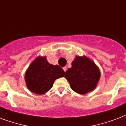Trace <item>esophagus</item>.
I'll use <instances>...</instances> for the list:
<instances>
[{"mask_svg":"<svg viewBox=\"0 0 126 126\" xmlns=\"http://www.w3.org/2000/svg\"><path fill=\"white\" fill-rule=\"evenodd\" d=\"M63 70H64V71L65 72H66V71H67V67H63Z\"/></svg>","mask_w":126,"mask_h":126,"instance_id":"1","label":"esophagus"}]
</instances>
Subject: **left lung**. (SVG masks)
<instances>
[{
  "instance_id": "1",
  "label": "left lung",
  "mask_w": 126,
  "mask_h": 126,
  "mask_svg": "<svg viewBox=\"0 0 126 126\" xmlns=\"http://www.w3.org/2000/svg\"><path fill=\"white\" fill-rule=\"evenodd\" d=\"M72 67L65 72V77L71 89L76 93L84 95L93 91L100 79L97 66L85 56H76Z\"/></svg>"
}]
</instances>
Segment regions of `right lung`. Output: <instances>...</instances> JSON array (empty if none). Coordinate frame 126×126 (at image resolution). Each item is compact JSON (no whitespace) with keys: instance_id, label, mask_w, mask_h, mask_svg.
<instances>
[{"instance_id":"obj_1","label":"right lung","mask_w":126,"mask_h":126,"mask_svg":"<svg viewBox=\"0 0 126 126\" xmlns=\"http://www.w3.org/2000/svg\"><path fill=\"white\" fill-rule=\"evenodd\" d=\"M65 76V71L59 65L47 61L46 57H38L31 64L25 73L27 88L38 95L45 94L53 87L57 79Z\"/></svg>"}]
</instances>
